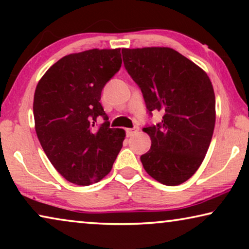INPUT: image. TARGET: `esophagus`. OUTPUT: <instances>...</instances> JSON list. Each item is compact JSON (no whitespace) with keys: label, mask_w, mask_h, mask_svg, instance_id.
Instances as JSON below:
<instances>
[{"label":"esophagus","mask_w":249,"mask_h":249,"mask_svg":"<svg viewBox=\"0 0 249 249\" xmlns=\"http://www.w3.org/2000/svg\"><path fill=\"white\" fill-rule=\"evenodd\" d=\"M138 127H134V128H131V129H127V136L128 137H130V136H132L135 134V132H137L138 131Z\"/></svg>","instance_id":"obj_1"}]
</instances>
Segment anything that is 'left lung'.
Returning <instances> with one entry per match:
<instances>
[{"mask_svg":"<svg viewBox=\"0 0 249 249\" xmlns=\"http://www.w3.org/2000/svg\"><path fill=\"white\" fill-rule=\"evenodd\" d=\"M125 70L141 88L149 115L163 114L146 125L151 149L141 156L156 181L178 186L197 171L215 125V95L205 71L170 47L122 49Z\"/></svg>","mask_w":249,"mask_h":249,"instance_id":"8db88e82","label":"left lung"}]
</instances>
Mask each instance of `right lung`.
<instances>
[{
    "label": "right lung",
    "mask_w": 249,
    "mask_h": 249,
    "mask_svg": "<svg viewBox=\"0 0 249 249\" xmlns=\"http://www.w3.org/2000/svg\"><path fill=\"white\" fill-rule=\"evenodd\" d=\"M121 63L120 49L69 54L37 84L33 105L37 137L68 181L79 186L98 182L120 152L125 131L110 128L100 101L102 89ZM98 116L105 122L97 127Z\"/></svg>",
    "instance_id": "add662e5"
}]
</instances>
